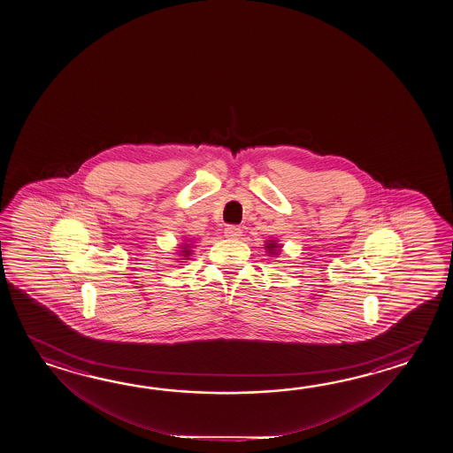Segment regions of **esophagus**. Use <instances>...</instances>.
Returning <instances> with one entry per match:
<instances>
[{"instance_id":"1","label":"esophagus","mask_w":453,"mask_h":453,"mask_svg":"<svg viewBox=\"0 0 453 453\" xmlns=\"http://www.w3.org/2000/svg\"><path fill=\"white\" fill-rule=\"evenodd\" d=\"M241 231L240 226H234V225H230V226H226L225 228V236L228 238V240H238L241 236Z\"/></svg>"}]
</instances>
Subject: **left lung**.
<instances>
[{
    "label": "left lung",
    "mask_w": 453,
    "mask_h": 453,
    "mask_svg": "<svg viewBox=\"0 0 453 453\" xmlns=\"http://www.w3.org/2000/svg\"><path fill=\"white\" fill-rule=\"evenodd\" d=\"M264 248H265V252L269 254L270 257H277L280 254V250H281V244H279V241L277 240H269L265 241Z\"/></svg>",
    "instance_id": "left-lung-1"
}]
</instances>
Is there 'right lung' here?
<instances>
[{"instance_id":"obj_1","label":"right lung","mask_w":453,"mask_h":453,"mask_svg":"<svg viewBox=\"0 0 453 453\" xmlns=\"http://www.w3.org/2000/svg\"><path fill=\"white\" fill-rule=\"evenodd\" d=\"M196 241L186 240L183 244H178V250H176V256H178V262H183V260H189L191 254H193V246Z\"/></svg>"}]
</instances>
